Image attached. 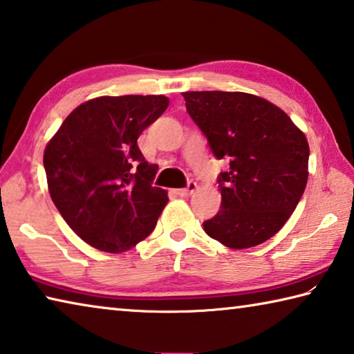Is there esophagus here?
<instances>
[{"label": "esophagus", "instance_id": "34e87169", "mask_svg": "<svg viewBox=\"0 0 354 354\" xmlns=\"http://www.w3.org/2000/svg\"><path fill=\"white\" fill-rule=\"evenodd\" d=\"M196 189H198V187H196V183L190 181V183L187 184V187H184V189H176V190H175V194H176V195H179V196H189V195L194 194V192H195Z\"/></svg>", "mask_w": 354, "mask_h": 354}]
</instances>
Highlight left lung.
Returning <instances> with one entry per match:
<instances>
[{
  "instance_id": "1",
  "label": "left lung",
  "mask_w": 354,
  "mask_h": 354,
  "mask_svg": "<svg viewBox=\"0 0 354 354\" xmlns=\"http://www.w3.org/2000/svg\"><path fill=\"white\" fill-rule=\"evenodd\" d=\"M185 109L217 159L221 209L203 221L209 237L242 250L284 226L308 183L309 145L290 117L270 101L243 92H185Z\"/></svg>"
}]
</instances>
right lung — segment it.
Returning a JSON list of instances; mask_svg holds the SVG:
<instances>
[{"label":"right lung","instance_id":"1","mask_svg":"<svg viewBox=\"0 0 354 354\" xmlns=\"http://www.w3.org/2000/svg\"><path fill=\"white\" fill-rule=\"evenodd\" d=\"M169 106L164 95L86 101L64 120L44 154L48 190L84 242L122 253L151 234L167 192L154 187L137 139Z\"/></svg>","mask_w":354,"mask_h":354}]
</instances>
